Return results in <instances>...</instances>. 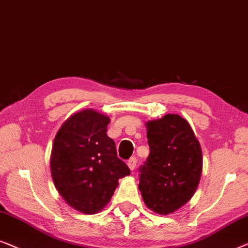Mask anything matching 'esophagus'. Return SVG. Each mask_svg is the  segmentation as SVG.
<instances>
[{"mask_svg":"<svg viewBox=\"0 0 248 248\" xmlns=\"http://www.w3.org/2000/svg\"><path fill=\"white\" fill-rule=\"evenodd\" d=\"M127 164H128L129 169H130L131 170H134L135 167H136V164H137V158H136V157H131L130 159L128 160Z\"/></svg>","mask_w":248,"mask_h":248,"instance_id":"esophagus-1","label":"esophagus"}]
</instances>
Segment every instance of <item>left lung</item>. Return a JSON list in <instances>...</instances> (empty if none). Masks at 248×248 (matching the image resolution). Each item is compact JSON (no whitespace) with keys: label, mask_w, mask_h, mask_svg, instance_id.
Segmentation results:
<instances>
[{"label":"left lung","mask_w":248,"mask_h":248,"mask_svg":"<svg viewBox=\"0 0 248 248\" xmlns=\"http://www.w3.org/2000/svg\"><path fill=\"white\" fill-rule=\"evenodd\" d=\"M151 153L140 167L145 204L159 215H170L186 203L202 173V151L189 123L179 114H165L146 123Z\"/></svg>","instance_id":"left-lung-1"}]
</instances>
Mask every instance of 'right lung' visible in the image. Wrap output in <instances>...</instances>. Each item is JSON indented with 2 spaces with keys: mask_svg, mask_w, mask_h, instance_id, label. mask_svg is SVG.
Segmentation results:
<instances>
[{
  "mask_svg": "<svg viewBox=\"0 0 248 248\" xmlns=\"http://www.w3.org/2000/svg\"><path fill=\"white\" fill-rule=\"evenodd\" d=\"M110 118L85 109L68 118L55 136L50 170L55 187L67 204L86 215L102 210L119 179L130 174L107 135Z\"/></svg>",
  "mask_w": 248,
  "mask_h": 248,
  "instance_id": "add662e5",
  "label": "right lung"
}]
</instances>
